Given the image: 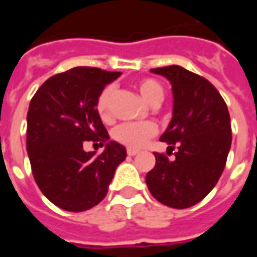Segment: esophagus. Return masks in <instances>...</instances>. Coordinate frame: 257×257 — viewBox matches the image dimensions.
<instances>
[{"label":"esophagus","mask_w":257,"mask_h":257,"mask_svg":"<svg viewBox=\"0 0 257 257\" xmlns=\"http://www.w3.org/2000/svg\"><path fill=\"white\" fill-rule=\"evenodd\" d=\"M126 153H128V156H131V157L138 156V154H139V151H138V150H131V149H129V150L126 151Z\"/></svg>","instance_id":"esophagus-1"}]
</instances>
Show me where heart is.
<instances>
[{"mask_svg": "<svg viewBox=\"0 0 257 257\" xmlns=\"http://www.w3.org/2000/svg\"><path fill=\"white\" fill-rule=\"evenodd\" d=\"M140 95L151 106H158L164 100V88L154 78H143L138 82ZM114 96V88L111 85L101 90L96 100V112L101 121H110L111 118V100ZM157 126L154 122H123L112 131V138L119 145L131 150H140L147 145V142L154 138Z\"/></svg>", "mask_w": 257, "mask_h": 257, "instance_id": "obj_1", "label": "heart"}]
</instances>
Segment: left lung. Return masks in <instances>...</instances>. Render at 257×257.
<instances>
[{"instance_id":"obj_1","label":"left lung","mask_w":257,"mask_h":257,"mask_svg":"<svg viewBox=\"0 0 257 257\" xmlns=\"http://www.w3.org/2000/svg\"><path fill=\"white\" fill-rule=\"evenodd\" d=\"M151 71L172 84L173 117L161 140L178 151L175 161L154 153L146 183L157 201L184 209L202 201L223 173L231 147L230 114L219 90L198 74L175 64Z\"/></svg>"}]
</instances>
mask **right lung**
Here are the masks:
<instances>
[{
    "label": "right lung",
    "instance_id": "obj_1",
    "mask_svg": "<svg viewBox=\"0 0 257 257\" xmlns=\"http://www.w3.org/2000/svg\"><path fill=\"white\" fill-rule=\"evenodd\" d=\"M117 77V71L74 67L47 79L31 99L26 139L31 172L42 194L62 209L82 212L99 204L126 158L96 112L100 92ZM86 141L106 149L99 156L86 153Z\"/></svg>",
    "mask_w": 257,
    "mask_h": 257
}]
</instances>
